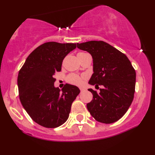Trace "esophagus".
Listing matches in <instances>:
<instances>
[{"instance_id":"1","label":"esophagus","mask_w":155,"mask_h":155,"mask_svg":"<svg viewBox=\"0 0 155 155\" xmlns=\"http://www.w3.org/2000/svg\"><path fill=\"white\" fill-rule=\"evenodd\" d=\"M80 91H81V92H82V91H84V88H82V87H80Z\"/></svg>"}]
</instances>
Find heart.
Here are the masks:
<instances>
[{
	"label": "heart",
	"instance_id": "obj_1",
	"mask_svg": "<svg viewBox=\"0 0 155 155\" xmlns=\"http://www.w3.org/2000/svg\"><path fill=\"white\" fill-rule=\"evenodd\" d=\"M67 80L70 83L75 84V85H80L82 83V78L75 74H71L68 75Z\"/></svg>",
	"mask_w": 155,
	"mask_h": 155
}]
</instances>
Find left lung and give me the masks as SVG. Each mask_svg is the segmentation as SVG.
<instances>
[{
	"label": "left lung",
	"instance_id": "1",
	"mask_svg": "<svg viewBox=\"0 0 155 155\" xmlns=\"http://www.w3.org/2000/svg\"><path fill=\"white\" fill-rule=\"evenodd\" d=\"M80 49L90 53L93 59V72L89 84L103 87L93 94L87 104L93 118L103 124L119 120L133 100L136 73L126 55L103 41H90L77 44Z\"/></svg>",
	"mask_w": 155,
	"mask_h": 155
}]
</instances>
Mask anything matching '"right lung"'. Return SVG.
Instances as JSON below:
<instances>
[{"label":"right lung","mask_w":155,"mask_h":155,"mask_svg":"<svg viewBox=\"0 0 155 155\" xmlns=\"http://www.w3.org/2000/svg\"><path fill=\"white\" fill-rule=\"evenodd\" d=\"M76 48V44L51 41L33 51L19 71L20 100L34 121L54 128L68 120L71 105L80 90L65 84L62 90L54 86L56 72L61 71L63 60Z\"/></svg>","instance_id":"obj_1"}]
</instances>
